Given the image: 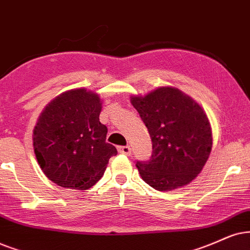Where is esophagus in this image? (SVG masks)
<instances>
[{
    "instance_id": "esophagus-1",
    "label": "esophagus",
    "mask_w": 250,
    "mask_h": 250,
    "mask_svg": "<svg viewBox=\"0 0 250 250\" xmlns=\"http://www.w3.org/2000/svg\"><path fill=\"white\" fill-rule=\"evenodd\" d=\"M119 152L122 154H125V156H130L131 154V148L130 146H120Z\"/></svg>"
}]
</instances>
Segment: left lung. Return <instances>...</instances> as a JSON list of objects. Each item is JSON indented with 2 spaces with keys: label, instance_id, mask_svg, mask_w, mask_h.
<instances>
[{
  "label": "left lung",
  "instance_id": "obj_1",
  "mask_svg": "<svg viewBox=\"0 0 250 250\" xmlns=\"http://www.w3.org/2000/svg\"><path fill=\"white\" fill-rule=\"evenodd\" d=\"M130 98L152 141L151 159L136 163L142 179L159 191L189 185L202 172L212 147V131L203 108L173 86Z\"/></svg>",
  "mask_w": 250,
  "mask_h": 250
}]
</instances>
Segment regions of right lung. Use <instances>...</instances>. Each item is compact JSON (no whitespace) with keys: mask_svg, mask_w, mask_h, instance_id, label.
Returning a JSON list of instances; mask_svg holds the SVG:
<instances>
[{"mask_svg":"<svg viewBox=\"0 0 250 250\" xmlns=\"http://www.w3.org/2000/svg\"><path fill=\"white\" fill-rule=\"evenodd\" d=\"M100 112L99 96L86 88L59 94L41 112L33 129L34 153L43 174L60 187L91 188L118 153L106 142Z\"/></svg>","mask_w":250,"mask_h":250,"instance_id":"1","label":"right lung"}]
</instances>
